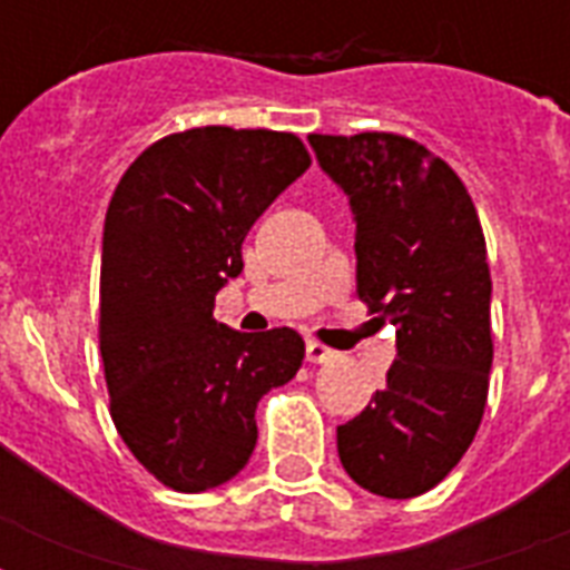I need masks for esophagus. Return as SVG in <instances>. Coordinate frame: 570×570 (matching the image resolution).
Masks as SVG:
<instances>
[{
    "mask_svg": "<svg viewBox=\"0 0 570 570\" xmlns=\"http://www.w3.org/2000/svg\"><path fill=\"white\" fill-rule=\"evenodd\" d=\"M304 352H307V361H311V364H328V361L337 357L334 348L322 346V343H316V340H307V348H304Z\"/></svg>",
    "mask_w": 570,
    "mask_h": 570,
    "instance_id": "obj_1",
    "label": "esophagus"
}]
</instances>
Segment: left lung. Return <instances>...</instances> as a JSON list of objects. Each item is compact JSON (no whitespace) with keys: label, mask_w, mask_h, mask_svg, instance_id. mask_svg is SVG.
<instances>
[{"label":"left lung","mask_w":570,"mask_h":570,"mask_svg":"<svg viewBox=\"0 0 570 570\" xmlns=\"http://www.w3.org/2000/svg\"><path fill=\"white\" fill-rule=\"evenodd\" d=\"M355 213L357 298L396 325L399 357L373 405L337 429L357 485L390 500L432 491L485 414L494 361L485 233L459 174L396 132L311 136Z\"/></svg>","instance_id":"8db88e82"}]
</instances>
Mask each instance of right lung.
<instances>
[{
  "label": "right lung",
  "instance_id": "right-lung-1",
  "mask_svg": "<svg viewBox=\"0 0 570 570\" xmlns=\"http://www.w3.org/2000/svg\"><path fill=\"white\" fill-rule=\"evenodd\" d=\"M307 168L293 132L195 127L154 141L111 195L100 266L109 414L174 491L236 476L257 443V402L302 366L298 331L239 334L213 307L242 272L254 222Z\"/></svg>",
  "mask_w": 570,
  "mask_h": 570
}]
</instances>
